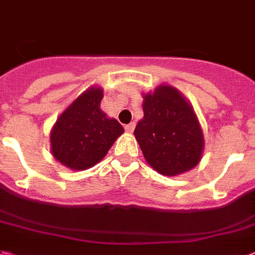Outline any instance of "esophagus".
I'll use <instances>...</instances> for the list:
<instances>
[{
    "mask_svg": "<svg viewBox=\"0 0 255 255\" xmlns=\"http://www.w3.org/2000/svg\"><path fill=\"white\" fill-rule=\"evenodd\" d=\"M124 128H126V131H127L128 133H131V132H133V129H134V123L126 124V126H124Z\"/></svg>",
    "mask_w": 255,
    "mask_h": 255,
    "instance_id": "1",
    "label": "esophagus"
}]
</instances>
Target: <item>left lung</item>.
Wrapping results in <instances>:
<instances>
[{
  "label": "left lung",
  "instance_id": "8db88e82",
  "mask_svg": "<svg viewBox=\"0 0 255 255\" xmlns=\"http://www.w3.org/2000/svg\"><path fill=\"white\" fill-rule=\"evenodd\" d=\"M142 98L144 117L133 133L146 162L167 177L194 169L202 160L204 134L191 103L166 84Z\"/></svg>",
  "mask_w": 255,
  "mask_h": 255
}]
</instances>
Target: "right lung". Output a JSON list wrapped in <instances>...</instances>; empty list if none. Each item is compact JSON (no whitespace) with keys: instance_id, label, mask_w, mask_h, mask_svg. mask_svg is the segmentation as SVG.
Returning a JSON list of instances; mask_svg holds the SVG:
<instances>
[{"instance_id":"add662e5","label":"right lung","mask_w":255,"mask_h":255,"mask_svg":"<svg viewBox=\"0 0 255 255\" xmlns=\"http://www.w3.org/2000/svg\"><path fill=\"white\" fill-rule=\"evenodd\" d=\"M103 89L90 86L53 124L49 142L56 161L72 170H86L103 160L124 128L101 110Z\"/></svg>"}]
</instances>
